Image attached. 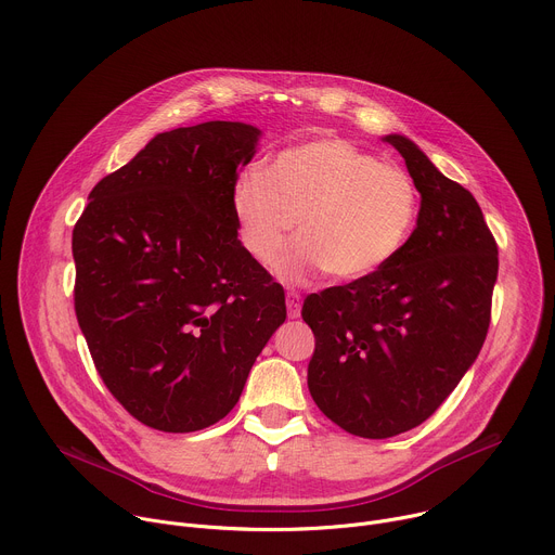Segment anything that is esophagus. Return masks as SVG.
Listing matches in <instances>:
<instances>
[{
  "instance_id": "esophagus-1",
  "label": "esophagus",
  "mask_w": 555,
  "mask_h": 555,
  "mask_svg": "<svg viewBox=\"0 0 555 555\" xmlns=\"http://www.w3.org/2000/svg\"><path fill=\"white\" fill-rule=\"evenodd\" d=\"M285 302H287V315H289V319H298V315H300V294L289 289L285 294Z\"/></svg>"
}]
</instances>
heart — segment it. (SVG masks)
Instances as JSON below:
<instances>
[{"label": "heart", "mask_w": 555, "mask_h": 555, "mask_svg": "<svg viewBox=\"0 0 555 555\" xmlns=\"http://www.w3.org/2000/svg\"><path fill=\"white\" fill-rule=\"evenodd\" d=\"M232 208L250 255L274 266L298 225L283 276L300 281L325 270L353 281L400 255L415 228L420 193L413 178L343 138L283 149L270 173L253 167L232 191Z\"/></svg>", "instance_id": "b5f03b06"}]
</instances>
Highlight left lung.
Instances as JSON below:
<instances>
[{
  "label": "left lung",
  "instance_id": "8db88e82",
  "mask_svg": "<svg viewBox=\"0 0 555 555\" xmlns=\"http://www.w3.org/2000/svg\"><path fill=\"white\" fill-rule=\"evenodd\" d=\"M422 195L417 228L373 274L309 294L311 398L336 426L386 439L426 422L477 360L492 321L499 246L467 189L404 135H386Z\"/></svg>",
  "mask_w": 555,
  "mask_h": 555
}]
</instances>
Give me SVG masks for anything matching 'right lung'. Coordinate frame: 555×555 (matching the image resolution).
<instances>
[{"instance_id":"obj_1","label":"right lung","mask_w":555,"mask_h":555,"mask_svg":"<svg viewBox=\"0 0 555 555\" xmlns=\"http://www.w3.org/2000/svg\"><path fill=\"white\" fill-rule=\"evenodd\" d=\"M259 129L157 133L90 193L72 232L74 309L122 409L163 433L212 426L285 321V294L236 240L232 191Z\"/></svg>"}]
</instances>
